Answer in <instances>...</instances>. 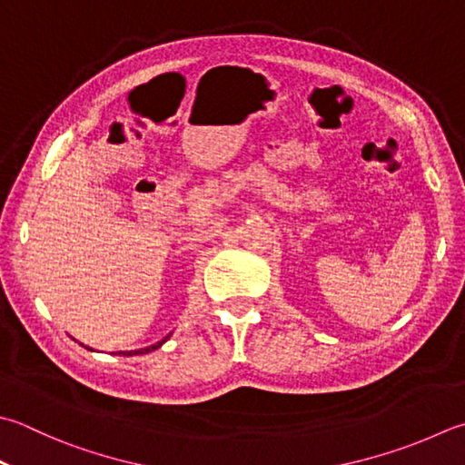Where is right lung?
<instances>
[{
    "label": "right lung",
    "mask_w": 465,
    "mask_h": 465,
    "mask_svg": "<svg viewBox=\"0 0 465 465\" xmlns=\"http://www.w3.org/2000/svg\"><path fill=\"white\" fill-rule=\"evenodd\" d=\"M169 336H171V334H167L163 341L151 344V347H147V349H139V351H118L116 354H123V357H133V354H147V352H151V351H154V349L163 347V344H165V342L169 341ZM82 347H84V344H82ZM86 349H88V347H86ZM88 351H93V349H88Z\"/></svg>",
    "instance_id": "obj_1"
}]
</instances>
